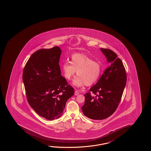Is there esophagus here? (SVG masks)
<instances>
[{"label":"esophagus","mask_w":151,"mask_h":151,"mask_svg":"<svg viewBox=\"0 0 151 151\" xmlns=\"http://www.w3.org/2000/svg\"><path fill=\"white\" fill-rule=\"evenodd\" d=\"M75 95H76V96H77V95H78V94H79V93L78 92V91H75Z\"/></svg>","instance_id":"esophagus-1"}]
</instances>
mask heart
I'll list each match as a JSON object with an SVG mask.
<instances>
[{
    "label": "heart",
    "instance_id": "heart-1",
    "mask_svg": "<svg viewBox=\"0 0 151 151\" xmlns=\"http://www.w3.org/2000/svg\"><path fill=\"white\" fill-rule=\"evenodd\" d=\"M62 72L66 79L70 80L77 72V76L72 82L73 86L81 87L84 84L91 86L99 78L101 72V63L82 54H73L71 62H65L62 65Z\"/></svg>",
    "mask_w": 151,
    "mask_h": 151
}]
</instances>
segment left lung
<instances>
[{"label":"left lung","mask_w":151,"mask_h":151,"mask_svg":"<svg viewBox=\"0 0 151 151\" xmlns=\"http://www.w3.org/2000/svg\"><path fill=\"white\" fill-rule=\"evenodd\" d=\"M107 58L109 66L96 84L84 95L82 107L85 116L94 120L107 119L116 111L126 86V73L123 64L111 50L101 48ZM96 95L91 96L90 92Z\"/></svg>","instance_id":"1"}]
</instances>
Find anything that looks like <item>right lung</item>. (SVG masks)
Returning a JSON list of instances; mask_svg holds the SVG:
<instances>
[{
    "mask_svg": "<svg viewBox=\"0 0 151 151\" xmlns=\"http://www.w3.org/2000/svg\"><path fill=\"white\" fill-rule=\"evenodd\" d=\"M62 50L58 46L38 50L25 65L22 81L30 106L48 120L62 116L74 90L61 76L59 62Z\"/></svg>",
    "mask_w": 151,
    "mask_h": 151,
    "instance_id": "add662e5",
    "label": "right lung"
}]
</instances>
